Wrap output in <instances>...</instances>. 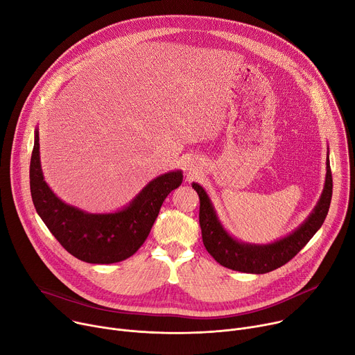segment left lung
Listing matches in <instances>:
<instances>
[{"label":"left lung","mask_w":355,"mask_h":355,"mask_svg":"<svg viewBox=\"0 0 355 355\" xmlns=\"http://www.w3.org/2000/svg\"><path fill=\"white\" fill-rule=\"evenodd\" d=\"M325 165L327 172L321 196L311 213L306 217V220L287 236L266 244L241 241L232 236L220 222L203 186L193 182L192 187L200 199L199 223L206 250L222 266L236 271L252 272V275H264V272L276 270L290 261L318 232L329 213L333 196L329 152H327Z\"/></svg>","instance_id":"1"}]
</instances>
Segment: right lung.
I'll return each instance as SVG.
<instances>
[{
	"mask_svg": "<svg viewBox=\"0 0 355 355\" xmlns=\"http://www.w3.org/2000/svg\"><path fill=\"white\" fill-rule=\"evenodd\" d=\"M182 180L183 172L179 169L163 173L116 211H85L61 200L45 182L40 157V132L35 128L30 165L34 206L62 248L83 261L111 264L138 252L149 236L163 200Z\"/></svg>",
	"mask_w": 355,
	"mask_h": 355,
	"instance_id": "add662e5",
	"label": "right lung"
}]
</instances>
